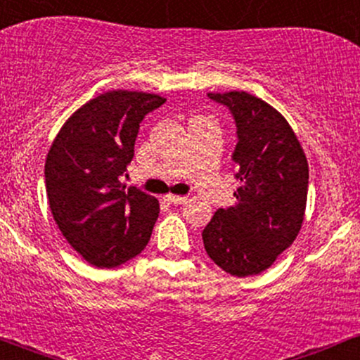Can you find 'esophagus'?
Segmentation results:
<instances>
[{
    "instance_id": "1",
    "label": "esophagus",
    "mask_w": 360,
    "mask_h": 360,
    "mask_svg": "<svg viewBox=\"0 0 360 360\" xmlns=\"http://www.w3.org/2000/svg\"><path fill=\"white\" fill-rule=\"evenodd\" d=\"M186 200H188L186 196H176V194H167V196H164V201H167L169 205H183L186 203Z\"/></svg>"
}]
</instances>
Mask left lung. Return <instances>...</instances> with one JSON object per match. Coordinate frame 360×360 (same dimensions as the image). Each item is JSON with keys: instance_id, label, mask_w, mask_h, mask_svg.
I'll use <instances>...</instances> for the list:
<instances>
[{"instance_id": "1", "label": "left lung", "mask_w": 360, "mask_h": 360, "mask_svg": "<svg viewBox=\"0 0 360 360\" xmlns=\"http://www.w3.org/2000/svg\"><path fill=\"white\" fill-rule=\"evenodd\" d=\"M237 125L233 162L240 188L233 206L218 208L203 230L210 259L237 278L269 269L303 225L308 160L278 110L245 91L208 93Z\"/></svg>"}]
</instances>
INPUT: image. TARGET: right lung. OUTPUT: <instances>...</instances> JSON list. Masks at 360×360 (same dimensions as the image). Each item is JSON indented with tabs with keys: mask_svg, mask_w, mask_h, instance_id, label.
Listing matches in <instances>:
<instances>
[{
	"mask_svg": "<svg viewBox=\"0 0 360 360\" xmlns=\"http://www.w3.org/2000/svg\"><path fill=\"white\" fill-rule=\"evenodd\" d=\"M166 98L115 89L76 110L53 139L45 160V188L57 226L96 267H117L150 240L159 201L120 176L134 159L143 117Z\"/></svg>",
	"mask_w": 360,
	"mask_h": 360,
	"instance_id": "right-lung-1",
	"label": "right lung"
}]
</instances>
